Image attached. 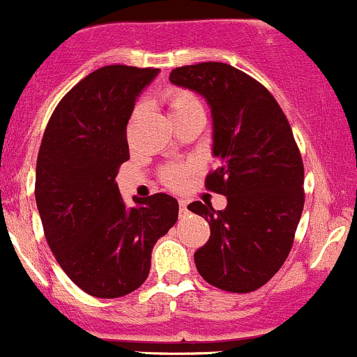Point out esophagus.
<instances>
[{
    "label": "esophagus",
    "mask_w": 357,
    "mask_h": 357,
    "mask_svg": "<svg viewBox=\"0 0 357 357\" xmlns=\"http://www.w3.org/2000/svg\"><path fill=\"white\" fill-rule=\"evenodd\" d=\"M178 211H180V217H185V215L189 213V210H187V203L183 199L178 201Z\"/></svg>",
    "instance_id": "obj_1"
}]
</instances>
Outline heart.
Masks as SVG:
<instances>
[{
  "label": "heart",
  "instance_id": "obj_1",
  "mask_svg": "<svg viewBox=\"0 0 357 357\" xmlns=\"http://www.w3.org/2000/svg\"><path fill=\"white\" fill-rule=\"evenodd\" d=\"M194 105H199V104H197L196 98H194L190 93H187V91H182V90L168 91L167 109L170 118H174V116L177 114H182V112H185L187 109L194 107ZM163 178L168 185L178 187L180 183L183 182V168L180 167L167 168V170L163 172Z\"/></svg>",
  "mask_w": 357,
  "mask_h": 357
}]
</instances>
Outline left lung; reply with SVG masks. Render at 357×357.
Segmentation results:
<instances>
[{
	"label": "left lung",
	"instance_id": "8db88e82",
	"mask_svg": "<svg viewBox=\"0 0 357 357\" xmlns=\"http://www.w3.org/2000/svg\"><path fill=\"white\" fill-rule=\"evenodd\" d=\"M170 81L210 105L220 165L206 187L227 196L224 210L187 206L211 231L194 253L196 269L220 290L248 294L281 269L302 217L303 165L290 123L267 88L229 63L177 67Z\"/></svg>",
	"mask_w": 357,
	"mask_h": 357
}]
</instances>
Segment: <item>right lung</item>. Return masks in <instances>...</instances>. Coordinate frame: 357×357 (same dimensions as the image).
Here are the masks:
<instances>
[{
	"label": "right lung",
	"mask_w": 357,
	"mask_h": 357,
	"mask_svg": "<svg viewBox=\"0 0 357 357\" xmlns=\"http://www.w3.org/2000/svg\"><path fill=\"white\" fill-rule=\"evenodd\" d=\"M160 69L105 66L55 107L36 163V204L59 266L91 297L132 294L149 276L151 252L178 217L158 192L128 208L116 175L130 160L126 125Z\"/></svg>",
	"instance_id": "obj_1"
}]
</instances>
